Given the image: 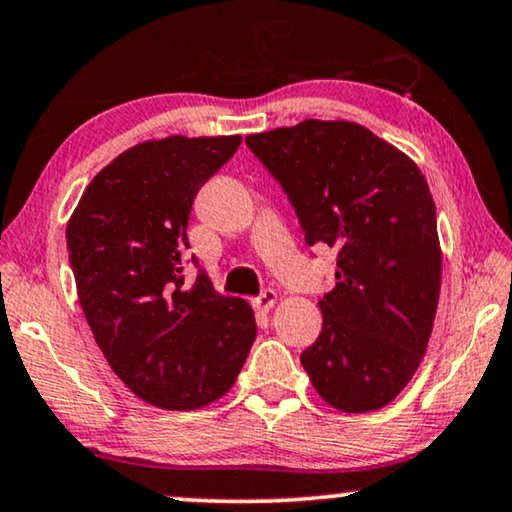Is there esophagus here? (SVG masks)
Instances as JSON below:
<instances>
[{
	"mask_svg": "<svg viewBox=\"0 0 512 512\" xmlns=\"http://www.w3.org/2000/svg\"><path fill=\"white\" fill-rule=\"evenodd\" d=\"M274 304H276V292L274 290H264L260 297L252 299V306H255V309L260 313H267Z\"/></svg>",
	"mask_w": 512,
	"mask_h": 512,
	"instance_id": "34e87169",
	"label": "esophagus"
}]
</instances>
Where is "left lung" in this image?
Here are the masks:
<instances>
[{
    "label": "left lung",
    "instance_id": "1",
    "mask_svg": "<svg viewBox=\"0 0 512 512\" xmlns=\"http://www.w3.org/2000/svg\"><path fill=\"white\" fill-rule=\"evenodd\" d=\"M281 182L306 243L335 245L337 285L323 330L302 353L313 388L349 414L391 403L433 332L442 250L426 177L398 147L353 121L306 119L245 138Z\"/></svg>",
    "mask_w": 512,
    "mask_h": 512
}]
</instances>
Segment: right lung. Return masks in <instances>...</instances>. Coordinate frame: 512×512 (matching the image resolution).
<instances>
[{
    "label": "right lung",
    "mask_w": 512,
    "mask_h": 512,
    "mask_svg": "<svg viewBox=\"0 0 512 512\" xmlns=\"http://www.w3.org/2000/svg\"><path fill=\"white\" fill-rule=\"evenodd\" d=\"M241 135L145 140L109 161L67 222L79 304L114 374L161 410H201L234 386L255 342L250 304L185 285L194 196Z\"/></svg>",
    "instance_id": "right-lung-1"
}]
</instances>
